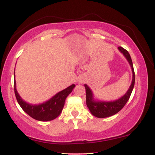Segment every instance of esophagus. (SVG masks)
Returning a JSON list of instances; mask_svg holds the SVG:
<instances>
[{
    "mask_svg": "<svg viewBox=\"0 0 155 155\" xmlns=\"http://www.w3.org/2000/svg\"><path fill=\"white\" fill-rule=\"evenodd\" d=\"M80 82H83V81H82V80H81V81H80Z\"/></svg>",
    "mask_w": 155,
    "mask_h": 155,
    "instance_id": "esophagus-1",
    "label": "esophagus"
}]
</instances>
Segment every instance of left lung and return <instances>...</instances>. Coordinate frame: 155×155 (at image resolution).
Segmentation results:
<instances>
[{"instance_id": "left-lung-1", "label": "left lung", "mask_w": 155, "mask_h": 155, "mask_svg": "<svg viewBox=\"0 0 155 155\" xmlns=\"http://www.w3.org/2000/svg\"><path fill=\"white\" fill-rule=\"evenodd\" d=\"M118 49L124 54V56L125 57L126 59L127 60L130 65L131 68H132V83H131L129 90H127V92L122 97H120L118 100L111 101V102H104V101H94L91 90H90L87 85L84 84L85 89H86L87 106V107L90 109L92 114L96 117H98V118H105V117H111L112 115H114L117 113H118L124 107V105L127 104V101L129 100L131 93H132L133 89L134 87L135 72L134 69H133V62L132 60H131L130 55L128 51L122 47H119Z\"/></svg>"}]
</instances>
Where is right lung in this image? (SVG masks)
<instances>
[{
    "instance_id": "1",
    "label": "right lung",
    "mask_w": 155,
    "mask_h": 155,
    "mask_svg": "<svg viewBox=\"0 0 155 155\" xmlns=\"http://www.w3.org/2000/svg\"><path fill=\"white\" fill-rule=\"evenodd\" d=\"M15 93L17 102L22 108L23 111L30 117L38 121H51L54 120L60 114L65 104V101L68 95L72 92L75 87V84L69 86L65 90H62L44 104L39 105H31L25 102L19 95L16 90V81H14Z\"/></svg>"
}]
</instances>
